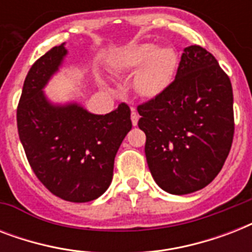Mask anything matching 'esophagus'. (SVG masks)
I'll list each match as a JSON object with an SVG mask.
<instances>
[{"mask_svg": "<svg viewBox=\"0 0 252 252\" xmlns=\"http://www.w3.org/2000/svg\"><path fill=\"white\" fill-rule=\"evenodd\" d=\"M130 110H132V114H130V118H132V124L136 126H137V123H138V114H137V111L134 110L133 107H132Z\"/></svg>", "mask_w": 252, "mask_h": 252, "instance_id": "1", "label": "esophagus"}]
</instances>
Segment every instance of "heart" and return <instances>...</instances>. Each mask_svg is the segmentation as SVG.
<instances>
[{
  "instance_id": "obj_1",
  "label": "heart",
  "mask_w": 252,
  "mask_h": 252,
  "mask_svg": "<svg viewBox=\"0 0 252 252\" xmlns=\"http://www.w3.org/2000/svg\"><path fill=\"white\" fill-rule=\"evenodd\" d=\"M115 72L134 74L133 87L144 98H156L171 85L178 65V56L170 47L157 48L153 43H138L120 49L111 57Z\"/></svg>"
}]
</instances>
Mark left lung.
I'll return each mask as SVG.
<instances>
[{"instance_id": "obj_1", "label": "left lung", "mask_w": 252, "mask_h": 252, "mask_svg": "<svg viewBox=\"0 0 252 252\" xmlns=\"http://www.w3.org/2000/svg\"><path fill=\"white\" fill-rule=\"evenodd\" d=\"M137 111L146 162L163 191H199L221 171L234 136L233 89L207 49L184 48L175 80Z\"/></svg>"}]
</instances>
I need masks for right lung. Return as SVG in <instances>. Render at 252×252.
I'll return each instance as SVG.
<instances>
[{
	"mask_svg": "<svg viewBox=\"0 0 252 252\" xmlns=\"http://www.w3.org/2000/svg\"><path fill=\"white\" fill-rule=\"evenodd\" d=\"M68 51L53 47L26 77L17 108L18 133L29 163L55 196L72 203L98 199L110 187L114 161L132 128L128 104L94 115L77 103L52 104L43 93Z\"/></svg>",
	"mask_w": 252,
	"mask_h": 252,
	"instance_id": "add662e5",
	"label": "right lung"
}]
</instances>
